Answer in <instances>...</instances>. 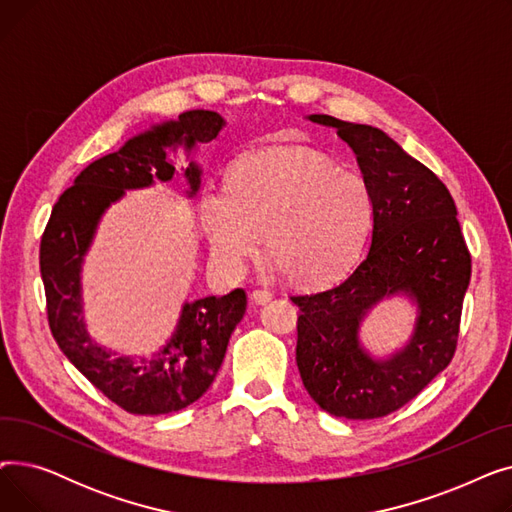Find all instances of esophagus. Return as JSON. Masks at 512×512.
<instances>
[{"mask_svg":"<svg viewBox=\"0 0 512 512\" xmlns=\"http://www.w3.org/2000/svg\"><path fill=\"white\" fill-rule=\"evenodd\" d=\"M251 301L255 303V305H265L267 301H272V292L270 290H253L251 292Z\"/></svg>","mask_w":512,"mask_h":512,"instance_id":"34e87169","label":"esophagus"}]
</instances>
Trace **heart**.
I'll use <instances>...</instances> for the list:
<instances>
[{"label": "heart", "instance_id": "1", "mask_svg": "<svg viewBox=\"0 0 512 512\" xmlns=\"http://www.w3.org/2000/svg\"><path fill=\"white\" fill-rule=\"evenodd\" d=\"M197 218L224 270L238 272L265 234L286 280L319 288L357 263L373 224V197L361 174L336 168L324 153L276 147L232 164L226 193L203 191Z\"/></svg>", "mask_w": 512, "mask_h": 512}]
</instances>
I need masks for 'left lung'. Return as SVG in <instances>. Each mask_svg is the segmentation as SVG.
Returning <instances> with one entry per match:
<instances>
[{
	"label": "left lung",
	"instance_id": "8db88e82",
	"mask_svg": "<svg viewBox=\"0 0 512 512\" xmlns=\"http://www.w3.org/2000/svg\"><path fill=\"white\" fill-rule=\"evenodd\" d=\"M307 120L334 128L357 155L373 197L369 247L346 280L299 305L297 365L309 396L344 419H378L407 405L452 361L471 280L456 205L442 180L380 128L326 114ZM417 307L405 347L384 360L360 342V324L386 298Z\"/></svg>",
	"mask_w": 512,
	"mask_h": 512
}]
</instances>
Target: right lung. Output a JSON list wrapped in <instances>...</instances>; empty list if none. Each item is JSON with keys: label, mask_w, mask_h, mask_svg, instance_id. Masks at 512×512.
Returning <instances> with one entry per match:
<instances>
[{"label": "right lung", "mask_w": 512, "mask_h": 512, "mask_svg": "<svg viewBox=\"0 0 512 512\" xmlns=\"http://www.w3.org/2000/svg\"><path fill=\"white\" fill-rule=\"evenodd\" d=\"M226 126L218 112L191 110L153 124L128 139L116 153L87 166L53 205L41 238V278L47 319L68 361L118 407L134 415H166L199 400L213 384L224 361L230 334L247 309V294L234 288L224 297L184 303L168 342L151 357L118 355L87 330L83 309V263L103 213L126 191L170 182L176 174L168 151L182 147L186 157L211 143ZM188 197L201 186L197 161L184 170Z\"/></svg>", "instance_id": "obj_1"}]
</instances>
